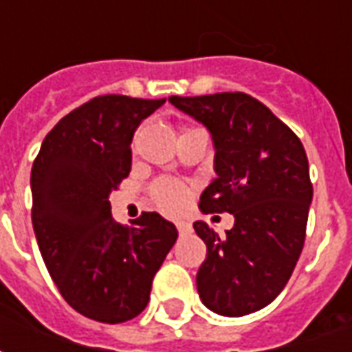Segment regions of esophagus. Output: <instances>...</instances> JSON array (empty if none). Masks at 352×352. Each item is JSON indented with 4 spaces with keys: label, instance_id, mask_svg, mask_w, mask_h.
Instances as JSON below:
<instances>
[{
    "label": "esophagus",
    "instance_id": "1",
    "mask_svg": "<svg viewBox=\"0 0 352 352\" xmlns=\"http://www.w3.org/2000/svg\"><path fill=\"white\" fill-rule=\"evenodd\" d=\"M177 230H179V234H190L192 226L188 224V222L179 221V222H177Z\"/></svg>",
    "mask_w": 352,
    "mask_h": 352
}]
</instances>
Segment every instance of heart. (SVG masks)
Instances as JSON below:
<instances>
[{
	"mask_svg": "<svg viewBox=\"0 0 352 352\" xmlns=\"http://www.w3.org/2000/svg\"><path fill=\"white\" fill-rule=\"evenodd\" d=\"M153 196L154 201L169 213H175L181 211L186 206V199H188V190L184 188L183 184L175 183V181H158L153 186Z\"/></svg>",
	"mask_w": 352,
	"mask_h": 352,
	"instance_id": "1",
	"label": "heart"
}]
</instances>
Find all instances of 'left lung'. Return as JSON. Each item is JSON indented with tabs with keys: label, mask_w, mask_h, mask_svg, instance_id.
I'll return each mask as SVG.
<instances>
[{
	"label": "left lung",
	"mask_w": 352,
	"mask_h": 352,
	"mask_svg": "<svg viewBox=\"0 0 352 352\" xmlns=\"http://www.w3.org/2000/svg\"><path fill=\"white\" fill-rule=\"evenodd\" d=\"M169 101L213 139L217 177L201 192L199 209L234 214L226 236L194 222L207 245L198 294L207 309L243 317L280 294L302 254L313 199L307 156L294 131L243 92Z\"/></svg>",
	"instance_id": "obj_1"
}]
</instances>
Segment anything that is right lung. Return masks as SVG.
<instances>
[{
  "mask_svg": "<svg viewBox=\"0 0 352 352\" xmlns=\"http://www.w3.org/2000/svg\"><path fill=\"white\" fill-rule=\"evenodd\" d=\"M164 103L94 98L49 131L32 168V222L45 265L65 302L98 322H126L145 309L179 236L158 213L122 226L109 201L130 173L133 131Z\"/></svg>",
  "mask_w": 352,
  "mask_h": 352,
  "instance_id": "1",
  "label": "right lung"
}]
</instances>
